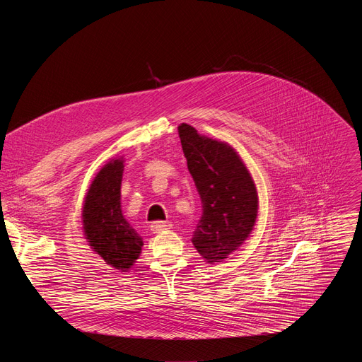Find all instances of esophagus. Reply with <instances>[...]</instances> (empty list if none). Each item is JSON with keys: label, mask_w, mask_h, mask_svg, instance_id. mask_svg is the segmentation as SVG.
Instances as JSON below:
<instances>
[{"label": "esophagus", "mask_w": 362, "mask_h": 362, "mask_svg": "<svg viewBox=\"0 0 362 362\" xmlns=\"http://www.w3.org/2000/svg\"><path fill=\"white\" fill-rule=\"evenodd\" d=\"M150 228H151V232H153V233H160V232H163V230L170 229L172 225H170L169 222H160V221H158V222H153Z\"/></svg>", "instance_id": "1"}]
</instances>
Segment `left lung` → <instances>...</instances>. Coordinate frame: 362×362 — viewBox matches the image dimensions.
<instances>
[{"instance_id": "8db88e82", "label": "left lung", "mask_w": 362, "mask_h": 362, "mask_svg": "<svg viewBox=\"0 0 362 362\" xmlns=\"http://www.w3.org/2000/svg\"><path fill=\"white\" fill-rule=\"evenodd\" d=\"M177 129L203 208L192 242L206 262H222L250 235L259 206L257 192L233 147L200 136L186 123Z\"/></svg>"}]
</instances>
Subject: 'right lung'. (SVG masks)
<instances>
[{
    "mask_svg": "<svg viewBox=\"0 0 362 362\" xmlns=\"http://www.w3.org/2000/svg\"><path fill=\"white\" fill-rule=\"evenodd\" d=\"M123 169V159H113L101 168L84 197L81 216L91 249L107 265L126 272L139 259L143 239L122 214Z\"/></svg>",
    "mask_w": 362,
    "mask_h": 362,
    "instance_id": "right-lung-1",
    "label": "right lung"
}]
</instances>
